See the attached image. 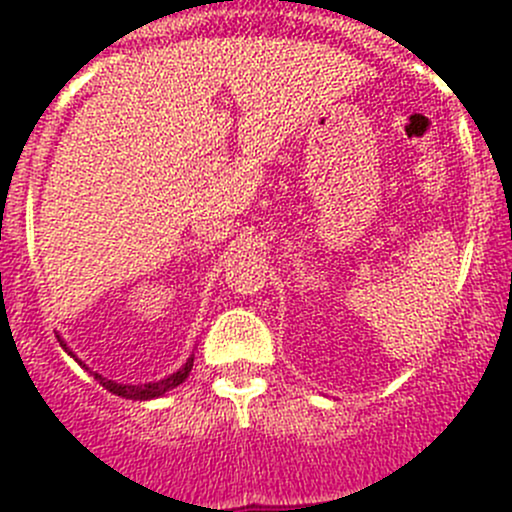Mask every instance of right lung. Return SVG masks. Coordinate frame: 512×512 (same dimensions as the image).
Masks as SVG:
<instances>
[{
  "mask_svg": "<svg viewBox=\"0 0 512 512\" xmlns=\"http://www.w3.org/2000/svg\"><path fill=\"white\" fill-rule=\"evenodd\" d=\"M61 345H63V342H61ZM63 347H66V345H63ZM66 350H68V347H66ZM68 355L76 357L71 350H68ZM78 365H83V362L78 360ZM192 365H194V355L189 357V360L184 362V365L179 367L175 374H170V377L160 379V382H150V384H120V382H113V379L100 377L98 372H93V377H96L98 382L103 384L105 389H108V392L118 394V397H125V399H155V397H162V394H165V392H170V389H175L177 384H182L184 379L189 377V372H192ZM83 367H86V365H83ZM86 370H88V367H86Z\"/></svg>",
  "mask_w": 512,
  "mask_h": 512,
  "instance_id": "1",
  "label": "right lung"
}]
</instances>
